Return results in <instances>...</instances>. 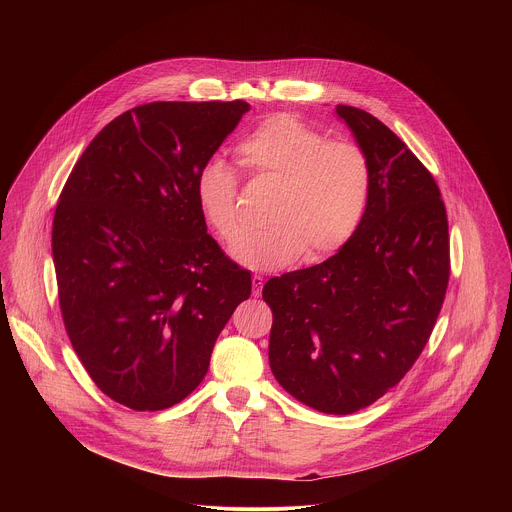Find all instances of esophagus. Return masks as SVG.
<instances>
[{"label":"esophagus","instance_id":"34e87169","mask_svg":"<svg viewBox=\"0 0 512 512\" xmlns=\"http://www.w3.org/2000/svg\"><path fill=\"white\" fill-rule=\"evenodd\" d=\"M262 288H264V278L260 274H254L252 276V292H254V295H260Z\"/></svg>","mask_w":512,"mask_h":512}]
</instances>
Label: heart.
Returning a JSON list of instances; mask_svg holds the SVG:
<instances>
[{
    "instance_id": "heart-1",
    "label": "heart",
    "mask_w": 512,
    "mask_h": 512,
    "mask_svg": "<svg viewBox=\"0 0 512 512\" xmlns=\"http://www.w3.org/2000/svg\"><path fill=\"white\" fill-rule=\"evenodd\" d=\"M236 151L252 175L280 183L268 213L272 224L232 246L238 264L270 272L305 252L309 262H319L353 238L370 193V165L361 147L327 140L290 114H276L256 126ZM236 193L238 177L220 157L207 159L195 175L199 211L226 242L240 232Z\"/></svg>"
}]
</instances>
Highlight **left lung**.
<instances>
[{
    "label": "left lung",
    "mask_w": 512,
    "mask_h": 512,
    "mask_svg": "<svg viewBox=\"0 0 512 512\" xmlns=\"http://www.w3.org/2000/svg\"><path fill=\"white\" fill-rule=\"evenodd\" d=\"M370 165L365 217L329 260L272 278L268 359L280 386L325 414L359 412L424 351L449 280L447 215L432 173L365 110L339 104Z\"/></svg>",
    "instance_id": "obj_1"
}]
</instances>
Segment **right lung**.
Instances as JSON below:
<instances>
[{"mask_svg":"<svg viewBox=\"0 0 512 512\" xmlns=\"http://www.w3.org/2000/svg\"><path fill=\"white\" fill-rule=\"evenodd\" d=\"M250 110L151 102L84 149L53 220L63 321L112 400L171 408L205 378L215 341L252 278L207 234L195 175Z\"/></svg>","mask_w":512,"mask_h":512,"instance_id":"right-lung-1","label":"right lung"}]
</instances>
